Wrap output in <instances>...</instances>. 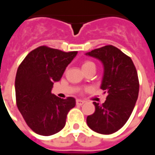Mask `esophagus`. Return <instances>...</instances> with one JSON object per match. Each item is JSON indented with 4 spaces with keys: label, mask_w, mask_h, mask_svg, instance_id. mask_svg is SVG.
Masks as SVG:
<instances>
[{
    "label": "esophagus",
    "mask_w": 155,
    "mask_h": 155,
    "mask_svg": "<svg viewBox=\"0 0 155 155\" xmlns=\"http://www.w3.org/2000/svg\"><path fill=\"white\" fill-rule=\"evenodd\" d=\"M84 103V101H81V100H76V104H77V105H82Z\"/></svg>",
    "instance_id": "obj_1"
}]
</instances>
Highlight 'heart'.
I'll return each instance as SVG.
<instances>
[{
  "label": "heart",
  "instance_id": "heart-1",
  "mask_svg": "<svg viewBox=\"0 0 155 155\" xmlns=\"http://www.w3.org/2000/svg\"><path fill=\"white\" fill-rule=\"evenodd\" d=\"M90 67H95L94 62H92L91 61H85L83 62L82 64V70H85V69H88Z\"/></svg>",
  "mask_w": 155,
  "mask_h": 155
}]
</instances>
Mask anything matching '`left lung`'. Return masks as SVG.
Returning a JSON list of instances; mask_svg holds the SVG:
<instances>
[{
	"label": "left lung",
	"instance_id": "obj_1",
	"mask_svg": "<svg viewBox=\"0 0 155 155\" xmlns=\"http://www.w3.org/2000/svg\"><path fill=\"white\" fill-rule=\"evenodd\" d=\"M104 65L101 88L107 93L102 104L93 102L95 111L86 119L94 132L110 134L121 129L129 120L139 95V78L131 58L111 45L87 52Z\"/></svg>",
	"mask_w": 155,
	"mask_h": 155
}]
</instances>
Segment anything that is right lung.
I'll return each mask as SVG.
<instances>
[{
    "mask_svg": "<svg viewBox=\"0 0 155 155\" xmlns=\"http://www.w3.org/2000/svg\"><path fill=\"white\" fill-rule=\"evenodd\" d=\"M77 53L43 45L31 51L19 65L15 81L16 105L35 133L49 136L65 125L75 100L61 99L51 94V90Z\"/></svg>",
    "mask_w": 155,
    "mask_h": 155,
    "instance_id": "obj_1",
    "label": "right lung"
}]
</instances>
